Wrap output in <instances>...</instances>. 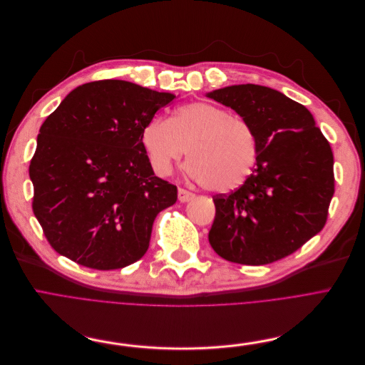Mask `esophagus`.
<instances>
[{"label": "esophagus", "mask_w": 365, "mask_h": 365, "mask_svg": "<svg viewBox=\"0 0 365 365\" xmlns=\"http://www.w3.org/2000/svg\"><path fill=\"white\" fill-rule=\"evenodd\" d=\"M193 199H195V193L188 192V190H185V188H180L178 190V200L180 202L185 203V202H190V200H193Z\"/></svg>", "instance_id": "1"}]
</instances>
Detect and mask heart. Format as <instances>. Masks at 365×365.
I'll use <instances>...</instances> for the list:
<instances>
[{
  "label": "heart",
  "mask_w": 365,
  "mask_h": 365,
  "mask_svg": "<svg viewBox=\"0 0 365 365\" xmlns=\"http://www.w3.org/2000/svg\"><path fill=\"white\" fill-rule=\"evenodd\" d=\"M141 144L160 177L169 175L173 163L188 151L192 159L185 172L217 193L244 184L259 153L257 133L247 118L206 102L187 103L172 118L151 117L143 128Z\"/></svg>",
  "instance_id": "b5f03b06"
}]
</instances>
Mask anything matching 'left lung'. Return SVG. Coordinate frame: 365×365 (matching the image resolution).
<instances>
[{"label": "left lung", "mask_w": 365, "mask_h": 365, "mask_svg": "<svg viewBox=\"0 0 365 365\" xmlns=\"http://www.w3.org/2000/svg\"><path fill=\"white\" fill-rule=\"evenodd\" d=\"M252 125L258 160L230 195L214 196V251L232 263L262 266L302 248L322 230L334 195V159L302 103L258 84L206 93Z\"/></svg>", "instance_id": "8db88e82"}]
</instances>
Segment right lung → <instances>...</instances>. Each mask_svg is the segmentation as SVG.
<instances>
[{
    "label": "right lung",
    "mask_w": 365,
    "mask_h": 365,
    "mask_svg": "<svg viewBox=\"0 0 365 365\" xmlns=\"http://www.w3.org/2000/svg\"><path fill=\"white\" fill-rule=\"evenodd\" d=\"M175 95L123 80L78 86L40 128L29 165L32 211L61 255L98 270L148 250L158 214L178 190L155 177L141 132Z\"/></svg>",
    "instance_id": "obj_1"
}]
</instances>
